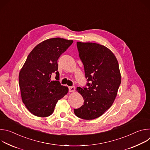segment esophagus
Wrapping results in <instances>:
<instances>
[{
    "instance_id": "34e87169",
    "label": "esophagus",
    "mask_w": 150,
    "mask_h": 150,
    "mask_svg": "<svg viewBox=\"0 0 150 150\" xmlns=\"http://www.w3.org/2000/svg\"><path fill=\"white\" fill-rule=\"evenodd\" d=\"M75 90V87L72 86V87H69V91L72 93V92H74Z\"/></svg>"
}]
</instances>
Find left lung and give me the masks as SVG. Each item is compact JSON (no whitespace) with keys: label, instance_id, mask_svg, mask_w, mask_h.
I'll return each mask as SVG.
<instances>
[{"label":"left lung","instance_id":"obj_1","mask_svg":"<svg viewBox=\"0 0 150 150\" xmlns=\"http://www.w3.org/2000/svg\"><path fill=\"white\" fill-rule=\"evenodd\" d=\"M76 45L88 82L87 87L76 88L84 102L74 113L82 119L92 120L104 114L116 98L121 83L119 63L112 52L104 46L82 42H77Z\"/></svg>","mask_w":150,"mask_h":150}]
</instances>
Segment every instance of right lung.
<instances>
[{"label":"right lung","instance_id":"1","mask_svg":"<svg viewBox=\"0 0 150 150\" xmlns=\"http://www.w3.org/2000/svg\"><path fill=\"white\" fill-rule=\"evenodd\" d=\"M73 40L53 38L42 41L28 54L19 74L21 97L27 109L38 117H47L54 112L59 100L67 94L68 88L58 81L57 60ZM56 72L57 81H51Z\"/></svg>","mask_w":150,"mask_h":150}]
</instances>
